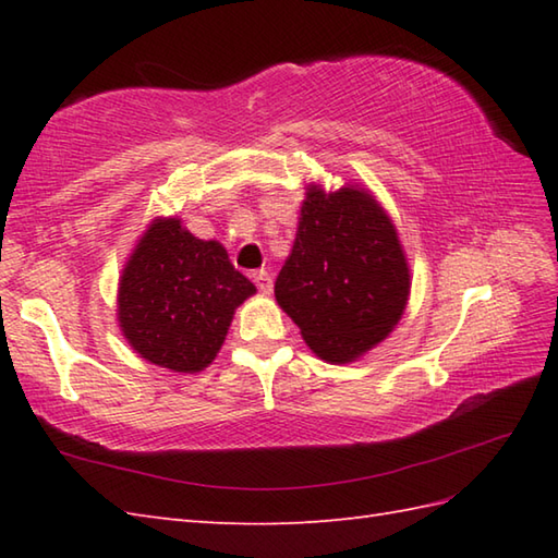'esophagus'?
<instances>
[{
    "instance_id": "1",
    "label": "esophagus",
    "mask_w": 558,
    "mask_h": 558,
    "mask_svg": "<svg viewBox=\"0 0 558 558\" xmlns=\"http://www.w3.org/2000/svg\"><path fill=\"white\" fill-rule=\"evenodd\" d=\"M252 278H254V282H256V288H258L260 292H264V294H270V292H272V278L268 276V272H266V270H256Z\"/></svg>"
}]
</instances>
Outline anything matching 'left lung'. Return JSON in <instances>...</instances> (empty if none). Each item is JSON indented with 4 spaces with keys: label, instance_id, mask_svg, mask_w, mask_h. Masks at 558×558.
Segmentation results:
<instances>
[{
    "label": "left lung",
    "instance_id": "obj_1",
    "mask_svg": "<svg viewBox=\"0 0 558 558\" xmlns=\"http://www.w3.org/2000/svg\"><path fill=\"white\" fill-rule=\"evenodd\" d=\"M410 288L405 248L381 201L352 182L336 192L306 184L276 300L316 357L350 364L384 342Z\"/></svg>",
    "mask_w": 558,
    "mask_h": 558
}]
</instances>
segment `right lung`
<instances>
[{
	"mask_svg": "<svg viewBox=\"0 0 558 558\" xmlns=\"http://www.w3.org/2000/svg\"><path fill=\"white\" fill-rule=\"evenodd\" d=\"M256 294L225 246L198 240L182 218H153L117 288V324L146 362L198 374L218 357L234 310Z\"/></svg>",
	"mask_w": 558,
	"mask_h": 558,
	"instance_id": "add662e5",
	"label": "right lung"
}]
</instances>
